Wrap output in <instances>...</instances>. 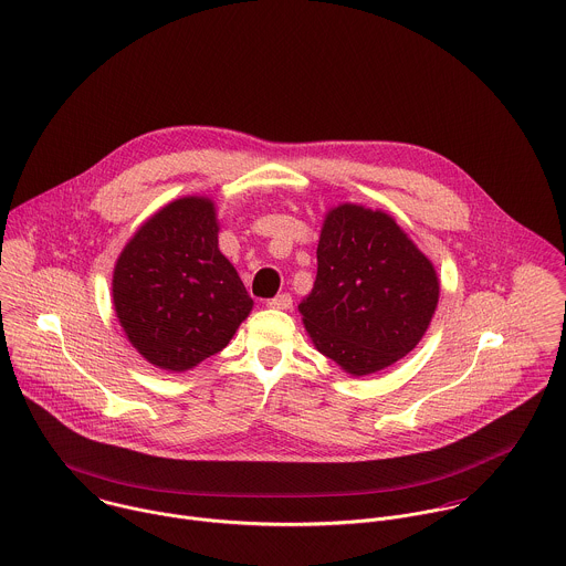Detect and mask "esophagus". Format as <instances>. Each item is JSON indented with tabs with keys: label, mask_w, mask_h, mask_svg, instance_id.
Returning <instances> with one entry per match:
<instances>
[{
	"label": "esophagus",
	"mask_w": 566,
	"mask_h": 566,
	"mask_svg": "<svg viewBox=\"0 0 566 566\" xmlns=\"http://www.w3.org/2000/svg\"><path fill=\"white\" fill-rule=\"evenodd\" d=\"M266 306H269V308H277V311H289V308L293 306V297H291L289 293H280V295L271 297V300L266 302Z\"/></svg>",
	"instance_id": "obj_1"
}]
</instances>
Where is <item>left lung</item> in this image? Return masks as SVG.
Returning <instances> with one entry per match:
<instances>
[{
	"label": "left lung",
	"mask_w": 566,
	"mask_h": 566,
	"mask_svg": "<svg viewBox=\"0 0 566 566\" xmlns=\"http://www.w3.org/2000/svg\"><path fill=\"white\" fill-rule=\"evenodd\" d=\"M439 302L432 262L384 211L342 205L326 216L317 277L300 313L313 344L364 377L403 359Z\"/></svg>",
	"instance_id": "left-lung-1"
}]
</instances>
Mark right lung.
<instances>
[{
    "mask_svg": "<svg viewBox=\"0 0 566 566\" xmlns=\"http://www.w3.org/2000/svg\"><path fill=\"white\" fill-rule=\"evenodd\" d=\"M112 295L132 346L176 373L220 353L253 306L218 249L209 198H180L147 220L116 262Z\"/></svg>",
    "mask_w": 566,
    "mask_h": 566,
    "instance_id": "obj_1",
    "label": "right lung"
}]
</instances>
